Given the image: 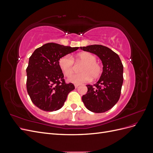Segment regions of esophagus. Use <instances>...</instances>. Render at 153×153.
I'll list each match as a JSON object with an SVG mask.
<instances>
[{
	"label": "esophagus",
	"mask_w": 153,
	"mask_h": 153,
	"mask_svg": "<svg viewBox=\"0 0 153 153\" xmlns=\"http://www.w3.org/2000/svg\"><path fill=\"white\" fill-rule=\"evenodd\" d=\"M78 86H79V85H78V84H75V88H77Z\"/></svg>",
	"instance_id": "esophagus-1"
}]
</instances>
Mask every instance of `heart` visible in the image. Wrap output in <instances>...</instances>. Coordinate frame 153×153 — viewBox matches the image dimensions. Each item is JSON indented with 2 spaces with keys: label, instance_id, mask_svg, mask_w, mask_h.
<instances>
[{
  "label": "heart",
  "instance_id": "b5f03b06",
  "mask_svg": "<svg viewBox=\"0 0 153 153\" xmlns=\"http://www.w3.org/2000/svg\"><path fill=\"white\" fill-rule=\"evenodd\" d=\"M77 62H80L84 65L80 68L81 73H74V59L71 55H65L61 57L59 61V66L66 76L70 75L69 80L75 84L90 81L92 78L96 79L98 78L102 72V66L99 62H96V57L94 55L89 52H82L78 53L76 58Z\"/></svg>",
  "mask_w": 153,
  "mask_h": 153
}]
</instances>
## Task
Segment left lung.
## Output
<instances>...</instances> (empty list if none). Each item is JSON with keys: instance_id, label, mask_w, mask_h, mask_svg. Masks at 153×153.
<instances>
[{"instance_id": "1", "label": "left lung", "mask_w": 153, "mask_h": 153, "mask_svg": "<svg viewBox=\"0 0 153 153\" xmlns=\"http://www.w3.org/2000/svg\"><path fill=\"white\" fill-rule=\"evenodd\" d=\"M99 57L103 63V72L96 84L87 85V94L82 96L86 108L95 113H103L112 108L121 96L123 83V65L119 55L101 45L80 47Z\"/></svg>"}]
</instances>
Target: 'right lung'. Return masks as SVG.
<instances>
[{
    "mask_svg": "<svg viewBox=\"0 0 153 153\" xmlns=\"http://www.w3.org/2000/svg\"><path fill=\"white\" fill-rule=\"evenodd\" d=\"M78 47L48 43L35 50L27 68V90L37 107L47 112L61 108L69 92L75 89L72 83L66 84L59 61L75 52Z\"/></svg>",
    "mask_w": 153,
    "mask_h": 153,
    "instance_id": "add662e5",
    "label": "right lung"
}]
</instances>
